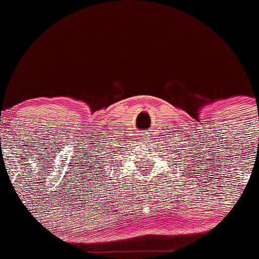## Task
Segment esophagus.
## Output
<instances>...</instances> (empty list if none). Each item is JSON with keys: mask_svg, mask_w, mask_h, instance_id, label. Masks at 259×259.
I'll use <instances>...</instances> for the list:
<instances>
[{"mask_svg": "<svg viewBox=\"0 0 259 259\" xmlns=\"http://www.w3.org/2000/svg\"><path fill=\"white\" fill-rule=\"evenodd\" d=\"M143 139H144V140H145V142H148V140H149V139H150V135H149V134H148V133H145V135H144V137H143Z\"/></svg>", "mask_w": 259, "mask_h": 259, "instance_id": "34e87169", "label": "esophagus"}]
</instances>
